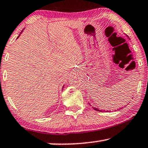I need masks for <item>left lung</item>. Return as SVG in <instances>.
<instances>
[{"label":"left lung","mask_w":148,"mask_h":148,"mask_svg":"<svg viewBox=\"0 0 148 148\" xmlns=\"http://www.w3.org/2000/svg\"><path fill=\"white\" fill-rule=\"evenodd\" d=\"M93 109L96 110V111H102V110H99L98 108H93Z\"/></svg>","instance_id":"8db88e82"}]
</instances>
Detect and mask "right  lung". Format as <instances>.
Here are the masks:
<instances>
[{
	"instance_id": "obj_1",
	"label": "right lung",
	"mask_w": 148,
	"mask_h": 148,
	"mask_svg": "<svg viewBox=\"0 0 148 148\" xmlns=\"http://www.w3.org/2000/svg\"><path fill=\"white\" fill-rule=\"evenodd\" d=\"M22 31H22V32H21V33H22ZM18 37H19V36H18Z\"/></svg>"
}]
</instances>
